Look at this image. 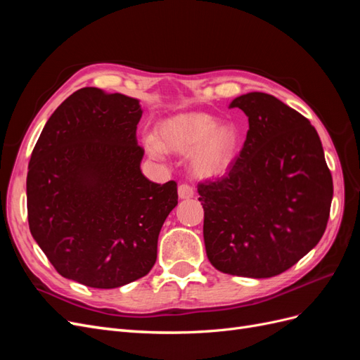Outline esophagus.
<instances>
[{
  "mask_svg": "<svg viewBox=\"0 0 360 360\" xmlns=\"http://www.w3.org/2000/svg\"><path fill=\"white\" fill-rule=\"evenodd\" d=\"M193 195H195V191H193L192 186H189L188 183L180 184V186H179V197L181 200H189V198L193 197Z\"/></svg>",
  "mask_w": 360,
  "mask_h": 360,
  "instance_id": "34e87169",
  "label": "esophagus"
}]
</instances>
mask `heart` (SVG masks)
<instances>
[{"label": "heart", "mask_w": 360, "mask_h": 360, "mask_svg": "<svg viewBox=\"0 0 360 360\" xmlns=\"http://www.w3.org/2000/svg\"><path fill=\"white\" fill-rule=\"evenodd\" d=\"M238 138L230 124H216L205 112H181L162 118L153 135H146L143 146L150 158L165 153L189 155L191 169L198 177H217L231 165Z\"/></svg>", "instance_id": "b5f03b06"}]
</instances>
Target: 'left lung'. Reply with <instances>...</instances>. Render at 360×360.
<instances>
[{"label":"left lung","mask_w":360,"mask_h":360,"mask_svg":"<svg viewBox=\"0 0 360 360\" xmlns=\"http://www.w3.org/2000/svg\"><path fill=\"white\" fill-rule=\"evenodd\" d=\"M230 108L249 130L225 176L198 184L207 258L222 274L271 278L320 242L333 197L317 130L266 93L238 96Z\"/></svg>","instance_id":"1"}]
</instances>
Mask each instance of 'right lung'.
<instances>
[{
    "label": "right lung",
    "instance_id": "1",
    "mask_svg": "<svg viewBox=\"0 0 360 360\" xmlns=\"http://www.w3.org/2000/svg\"><path fill=\"white\" fill-rule=\"evenodd\" d=\"M138 99L85 86L43 127L27 176L31 236L64 278L117 288L146 276L177 183L141 172Z\"/></svg>",
    "mask_w": 360,
    "mask_h": 360
}]
</instances>
